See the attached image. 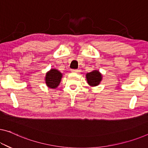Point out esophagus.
<instances>
[{"label":"esophagus","instance_id":"34e87169","mask_svg":"<svg viewBox=\"0 0 148 148\" xmlns=\"http://www.w3.org/2000/svg\"><path fill=\"white\" fill-rule=\"evenodd\" d=\"M71 72H73V73H78V72H79V69H71Z\"/></svg>","mask_w":148,"mask_h":148}]
</instances>
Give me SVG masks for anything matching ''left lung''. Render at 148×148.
I'll return each mask as SVG.
<instances>
[{"label":"left lung","mask_w":148,"mask_h":148,"mask_svg":"<svg viewBox=\"0 0 148 148\" xmlns=\"http://www.w3.org/2000/svg\"><path fill=\"white\" fill-rule=\"evenodd\" d=\"M86 78H87V83L90 86L92 87H95L99 85V83H101L102 81V75L101 73L97 70L92 71L91 72L88 73L86 75Z\"/></svg>","instance_id":"left-lung-1"}]
</instances>
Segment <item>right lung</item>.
Listing matches in <instances>:
<instances>
[{
  "instance_id": "add662e5",
  "label": "right lung",
  "mask_w": 148,
  "mask_h": 148,
  "mask_svg": "<svg viewBox=\"0 0 148 148\" xmlns=\"http://www.w3.org/2000/svg\"><path fill=\"white\" fill-rule=\"evenodd\" d=\"M62 73L56 69H51L46 73L45 81L46 85L50 88H56L60 85Z\"/></svg>"
}]
</instances>
